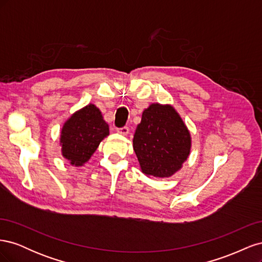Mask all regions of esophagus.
Here are the masks:
<instances>
[{
    "label": "esophagus",
    "instance_id": "obj_1",
    "mask_svg": "<svg viewBox=\"0 0 262 262\" xmlns=\"http://www.w3.org/2000/svg\"><path fill=\"white\" fill-rule=\"evenodd\" d=\"M117 132L119 134H122V136H126L129 133V128L126 125L122 126V128H117Z\"/></svg>",
    "mask_w": 262,
    "mask_h": 262
}]
</instances>
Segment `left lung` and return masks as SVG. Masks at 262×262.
I'll return each instance as SVG.
<instances>
[{
	"label": "left lung",
	"instance_id": "8db88e82",
	"mask_svg": "<svg viewBox=\"0 0 262 262\" xmlns=\"http://www.w3.org/2000/svg\"><path fill=\"white\" fill-rule=\"evenodd\" d=\"M190 147V133L171 106L152 104L144 110L134 133L133 149L145 175L170 177L181 168Z\"/></svg>",
	"mask_w": 262,
	"mask_h": 262
}]
</instances>
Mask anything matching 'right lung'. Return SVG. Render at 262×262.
<instances>
[{
	"instance_id": "1",
	"label": "right lung",
	"mask_w": 262,
	"mask_h": 262,
	"mask_svg": "<svg viewBox=\"0 0 262 262\" xmlns=\"http://www.w3.org/2000/svg\"><path fill=\"white\" fill-rule=\"evenodd\" d=\"M109 134V126L95 105H89L71 116L61 132L62 155L75 166L90 160L100 142Z\"/></svg>"
}]
</instances>
